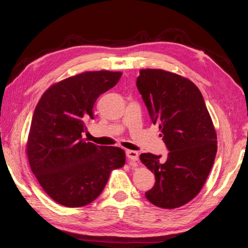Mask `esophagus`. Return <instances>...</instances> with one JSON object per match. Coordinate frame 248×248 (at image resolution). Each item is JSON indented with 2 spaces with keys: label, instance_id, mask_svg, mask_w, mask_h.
I'll use <instances>...</instances> for the list:
<instances>
[{
  "label": "esophagus",
  "instance_id": "1",
  "mask_svg": "<svg viewBox=\"0 0 248 248\" xmlns=\"http://www.w3.org/2000/svg\"><path fill=\"white\" fill-rule=\"evenodd\" d=\"M125 155H127L128 159L131 160V161H138L139 160V153L135 152V150H127Z\"/></svg>",
  "mask_w": 248,
  "mask_h": 248
}]
</instances>
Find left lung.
<instances>
[{
    "label": "left lung",
    "mask_w": 248,
    "mask_h": 248,
    "mask_svg": "<svg viewBox=\"0 0 248 248\" xmlns=\"http://www.w3.org/2000/svg\"><path fill=\"white\" fill-rule=\"evenodd\" d=\"M137 87L169 150L166 159L150 153L140 156L156 177L145 196L162 208L185 205L200 192L217 153L204 99L192 81L163 70H140Z\"/></svg>",
    "instance_id": "1"
}]
</instances>
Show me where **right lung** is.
<instances>
[{
	"mask_svg": "<svg viewBox=\"0 0 248 248\" xmlns=\"http://www.w3.org/2000/svg\"><path fill=\"white\" fill-rule=\"evenodd\" d=\"M120 72H85L52 85L34 110L27 155L34 175L53 201L80 207L98 198L115 169L124 167L119 147L82 140L96 99L117 84Z\"/></svg>",
	"mask_w": 248,
	"mask_h": 248,
	"instance_id": "add662e5",
	"label": "right lung"
}]
</instances>
